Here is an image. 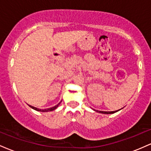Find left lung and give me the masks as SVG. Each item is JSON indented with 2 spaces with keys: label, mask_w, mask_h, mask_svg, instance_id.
<instances>
[{
  "label": "left lung",
  "mask_w": 151,
  "mask_h": 151,
  "mask_svg": "<svg viewBox=\"0 0 151 151\" xmlns=\"http://www.w3.org/2000/svg\"><path fill=\"white\" fill-rule=\"evenodd\" d=\"M119 110H121V109H119ZM119 111V110L118 111H98L99 113H101V114H114L116 113V112Z\"/></svg>",
  "instance_id": "1"
}]
</instances>
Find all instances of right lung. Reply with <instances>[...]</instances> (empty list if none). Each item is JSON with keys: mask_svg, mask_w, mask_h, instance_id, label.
<instances>
[{"mask_svg": "<svg viewBox=\"0 0 151 151\" xmlns=\"http://www.w3.org/2000/svg\"><path fill=\"white\" fill-rule=\"evenodd\" d=\"M60 103H59L58 104H57L56 106H55L51 107V108L47 109H37V108H36V107H34V106H30V105H29V106H30V108H32V109H34V110L37 111L47 112V111H54V110H55V109H56L58 107V106L60 105Z\"/></svg>", "mask_w": 151, "mask_h": 151, "instance_id": "add662e5", "label": "right lung"}]
</instances>
